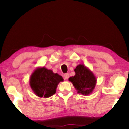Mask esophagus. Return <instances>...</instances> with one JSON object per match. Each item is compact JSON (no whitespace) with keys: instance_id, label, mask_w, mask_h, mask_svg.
Listing matches in <instances>:
<instances>
[{"instance_id":"34e87169","label":"esophagus","mask_w":129,"mask_h":129,"mask_svg":"<svg viewBox=\"0 0 129 129\" xmlns=\"http://www.w3.org/2000/svg\"><path fill=\"white\" fill-rule=\"evenodd\" d=\"M63 77H64V79L65 80H67V79H68L69 78V74L68 73L64 74V75H63Z\"/></svg>"}]
</instances>
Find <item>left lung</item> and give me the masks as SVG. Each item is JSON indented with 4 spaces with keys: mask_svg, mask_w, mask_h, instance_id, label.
<instances>
[{
    "mask_svg": "<svg viewBox=\"0 0 129 129\" xmlns=\"http://www.w3.org/2000/svg\"><path fill=\"white\" fill-rule=\"evenodd\" d=\"M75 75L69 80L72 83L77 92L83 95H89L94 90L97 79L94 74L83 64H78L75 69Z\"/></svg>",
    "mask_w": 129,
    "mask_h": 129,
    "instance_id": "1",
    "label": "left lung"
}]
</instances>
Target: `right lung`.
<instances>
[{
    "label": "right lung",
    "mask_w": 129,
    "mask_h": 129,
    "mask_svg": "<svg viewBox=\"0 0 129 129\" xmlns=\"http://www.w3.org/2000/svg\"><path fill=\"white\" fill-rule=\"evenodd\" d=\"M63 77L45 67H38L31 73L29 84L33 92L39 98H47L55 94L58 84Z\"/></svg>",
    "instance_id": "obj_1"
}]
</instances>
